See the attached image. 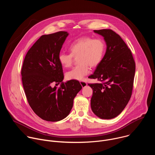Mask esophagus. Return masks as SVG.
Listing matches in <instances>:
<instances>
[{
    "label": "esophagus",
    "instance_id": "obj_1",
    "mask_svg": "<svg viewBox=\"0 0 155 155\" xmlns=\"http://www.w3.org/2000/svg\"><path fill=\"white\" fill-rule=\"evenodd\" d=\"M80 84L81 85V86H82L83 87H85V86L87 85L86 82V81H80Z\"/></svg>",
    "mask_w": 155,
    "mask_h": 155
}]
</instances>
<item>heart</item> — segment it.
<instances>
[{
  "mask_svg": "<svg viewBox=\"0 0 155 155\" xmlns=\"http://www.w3.org/2000/svg\"><path fill=\"white\" fill-rule=\"evenodd\" d=\"M69 50L71 53L61 52L58 61L63 68H69L73 63L74 58L78 57L79 64L66 73L65 77L68 80H81L89 72L90 66L94 68L102 62L106 45L102 39L83 37L71 44Z\"/></svg>",
  "mask_w": 155,
  "mask_h": 155,
  "instance_id": "heart-1",
  "label": "heart"
}]
</instances>
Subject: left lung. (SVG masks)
<instances>
[{
  "instance_id": "obj_1",
  "label": "left lung",
  "mask_w": 155,
  "mask_h": 155,
  "mask_svg": "<svg viewBox=\"0 0 155 155\" xmlns=\"http://www.w3.org/2000/svg\"><path fill=\"white\" fill-rule=\"evenodd\" d=\"M104 37L107 50L102 62L90 78L101 83H89L93 90L91 107L102 119L120 115L132 95L136 64L130 49L121 37L111 29L94 30Z\"/></svg>"
}]
</instances>
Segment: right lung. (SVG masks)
<instances>
[{
  "mask_svg": "<svg viewBox=\"0 0 155 155\" xmlns=\"http://www.w3.org/2000/svg\"><path fill=\"white\" fill-rule=\"evenodd\" d=\"M68 35L59 31L41 35L28 51L21 69L30 107L37 116L48 121H58L67 117L74 99L82 88L77 80L62 82L64 74L58 55ZM60 82L59 88L52 86Z\"/></svg>",
  "mask_w": 155,
  "mask_h": 155,
  "instance_id": "add662e5",
  "label": "right lung"
}]
</instances>
